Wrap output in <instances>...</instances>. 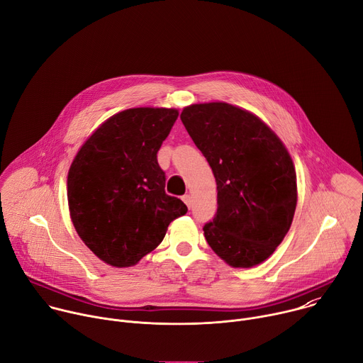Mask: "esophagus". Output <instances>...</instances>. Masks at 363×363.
Masks as SVG:
<instances>
[{"label": "esophagus", "instance_id": "34e87169", "mask_svg": "<svg viewBox=\"0 0 363 363\" xmlns=\"http://www.w3.org/2000/svg\"><path fill=\"white\" fill-rule=\"evenodd\" d=\"M183 201L186 203V206H187V207H191L193 200H191V196H190V194H184V196H183Z\"/></svg>", "mask_w": 363, "mask_h": 363}]
</instances>
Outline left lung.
I'll use <instances>...</instances> for the list:
<instances>
[{"label": "left lung", "instance_id": "1", "mask_svg": "<svg viewBox=\"0 0 363 363\" xmlns=\"http://www.w3.org/2000/svg\"><path fill=\"white\" fill-rule=\"evenodd\" d=\"M180 118L217 184V211L203 228L208 246L233 267L262 263L294 220L291 155L259 117L228 103L193 104Z\"/></svg>", "mask_w": 363, "mask_h": 363}]
</instances>
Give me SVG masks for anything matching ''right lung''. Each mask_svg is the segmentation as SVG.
<instances>
[{"instance_id":"add662e5","label":"right lung","mask_w":363,"mask_h":363,"mask_svg":"<svg viewBox=\"0 0 363 363\" xmlns=\"http://www.w3.org/2000/svg\"><path fill=\"white\" fill-rule=\"evenodd\" d=\"M176 108L138 107L103 123L83 144L67 179L72 225L86 246L114 267L155 250L187 206L164 191L157 152Z\"/></svg>"}]
</instances>
